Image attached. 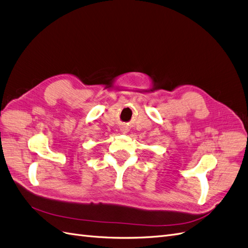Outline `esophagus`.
I'll return each mask as SVG.
<instances>
[{
    "instance_id": "34e87169",
    "label": "esophagus",
    "mask_w": 248,
    "mask_h": 248,
    "mask_svg": "<svg viewBox=\"0 0 248 248\" xmlns=\"http://www.w3.org/2000/svg\"><path fill=\"white\" fill-rule=\"evenodd\" d=\"M122 131H123V133H127V129H122Z\"/></svg>"
}]
</instances>
